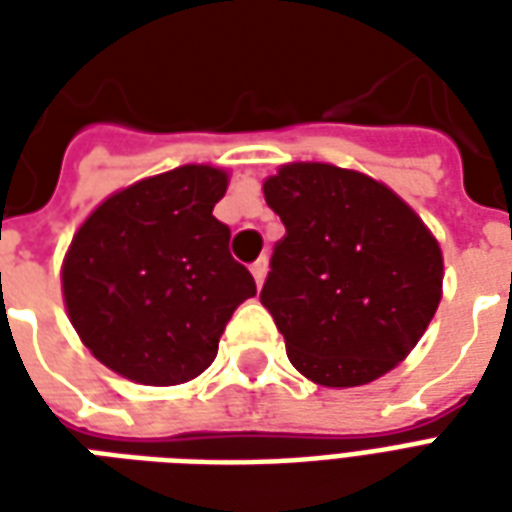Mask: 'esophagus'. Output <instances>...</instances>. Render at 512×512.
Segmentation results:
<instances>
[{"instance_id":"esophagus-1","label":"esophagus","mask_w":512,"mask_h":512,"mask_svg":"<svg viewBox=\"0 0 512 512\" xmlns=\"http://www.w3.org/2000/svg\"><path fill=\"white\" fill-rule=\"evenodd\" d=\"M266 274H268V257H257L255 263H252V277H255L257 288H263Z\"/></svg>"}]
</instances>
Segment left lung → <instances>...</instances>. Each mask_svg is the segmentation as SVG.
<instances>
[{
    "label": "left lung",
    "mask_w": 512,
    "mask_h": 512,
    "mask_svg": "<svg viewBox=\"0 0 512 512\" xmlns=\"http://www.w3.org/2000/svg\"><path fill=\"white\" fill-rule=\"evenodd\" d=\"M285 224L260 301L290 365L348 389L406 359L441 301L436 235L381 180L323 161H290L263 180Z\"/></svg>",
    "instance_id": "left-lung-1"
}]
</instances>
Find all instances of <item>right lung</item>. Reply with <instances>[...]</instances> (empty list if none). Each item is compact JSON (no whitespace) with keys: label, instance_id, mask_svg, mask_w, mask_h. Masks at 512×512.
Returning a JSON list of instances; mask_svg holds the SVG:
<instances>
[{"label":"right lung","instance_id":"obj_1","mask_svg":"<svg viewBox=\"0 0 512 512\" xmlns=\"http://www.w3.org/2000/svg\"><path fill=\"white\" fill-rule=\"evenodd\" d=\"M230 172L183 164L109 194L62 260V301L90 354L117 376L175 386L208 370L238 304L257 293L213 205Z\"/></svg>","mask_w":512,"mask_h":512}]
</instances>
